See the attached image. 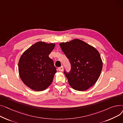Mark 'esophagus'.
<instances>
[{"label":"esophagus","mask_w":123,"mask_h":123,"mask_svg":"<svg viewBox=\"0 0 123 123\" xmlns=\"http://www.w3.org/2000/svg\"><path fill=\"white\" fill-rule=\"evenodd\" d=\"M58 69H59V70L60 71H62L63 70V66H62V67L59 68H58Z\"/></svg>","instance_id":"esophagus-1"}]
</instances>
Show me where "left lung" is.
Here are the masks:
<instances>
[{
  "label": "left lung",
  "mask_w": 123,
  "mask_h": 123,
  "mask_svg": "<svg viewBox=\"0 0 123 123\" xmlns=\"http://www.w3.org/2000/svg\"><path fill=\"white\" fill-rule=\"evenodd\" d=\"M60 46L71 64L69 73L64 71L70 86L77 91L92 87L98 79L103 67L98 50L77 39L61 43Z\"/></svg>",
  "instance_id": "1"
}]
</instances>
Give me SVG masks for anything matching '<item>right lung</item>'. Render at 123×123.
Instances as JSON below:
<instances>
[{
    "mask_svg": "<svg viewBox=\"0 0 123 123\" xmlns=\"http://www.w3.org/2000/svg\"><path fill=\"white\" fill-rule=\"evenodd\" d=\"M55 47L54 43L38 42L21 55L18 62L19 74L22 81L31 89L43 91L52 83L56 70L49 55Z\"/></svg>",
    "mask_w": 123,
    "mask_h": 123,
    "instance_id": "obj_1",
    "label": "right lung"
}]
</instances>
